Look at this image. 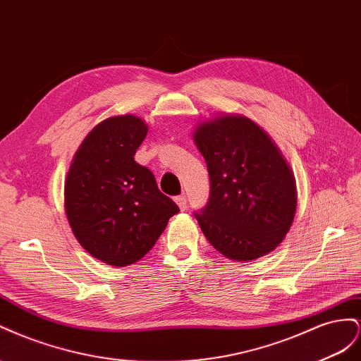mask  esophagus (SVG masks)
I'll return each mask as SVG.
<instances>
[{"instance_id": "obj_1", "label": "esophagus", "mask_w": 361, "mask_h": 361, "mask_svg": "<svg viewBox=\"0 0 361 361\" xmlns=\"http://www.w3.org/2000/svg\"><path fill=\"white\" fill-rule=\"evenodd\" d=\"M175 202L178 204V207L181 210L188 209V200H186V197H184V195H178V197H175Z\"/></svg>"}]
</instances>
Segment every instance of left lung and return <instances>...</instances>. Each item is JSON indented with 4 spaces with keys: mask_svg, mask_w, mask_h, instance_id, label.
Returning a JSON list of instances; mask_svg holds the SVG:
<instances>
[{
    "mask_svg": "<svg viewBox=\"0 0 361 361\" xmlns=\"http://www.w3.org/2000/svg\"><path fill=\"white\" fill-rule=\"evenodd\" d=\"M193 139L210 175L207 205L195 213L205 238L238 262L274 251L296 212L295 177L280 149L240 115L200 123Z\"/></svg>",
    "mask_w": 361,
    "mask_h": 361,
    "instance_id": "8db88e82",
    "label": "left lung"
}]
</instances>
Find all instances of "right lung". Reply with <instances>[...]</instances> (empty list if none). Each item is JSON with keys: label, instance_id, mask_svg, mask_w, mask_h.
<instances>
[{"label": "right lung", "instance_id": "obj_1", "mask_svg": "<svg viewBox=\"0 0 361 361\" xmlns=\"http://www.w3.org/2000/svg\"><path fill=\"white\" fill-rule=\"evenodd\" d=\"M147 133L135 115L102 121L81 142L68 171L65 209L72 233L110 266L140 260L180 212L159 190L154 173L135 160Z\"/></svg>", "mask_w": 361, "mask_h": 361}]
</instances>
